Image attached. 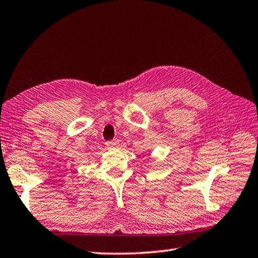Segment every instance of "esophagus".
<instances>
[{"instance_id":"esophagus-1","label":"esophagus","mask_w":258,"mask_h":258,"mask_svg":"<svg viewBox=\"0 0 258 258\" xmlns=\"http://www.w3.org/2000/svg\"><path fill=\"white\" fill-rule=\"evenodd\" d=\"M118 145L117 141H108V142H106V146L107 148H115V146Z\"/></svg>"}]
</instances>
